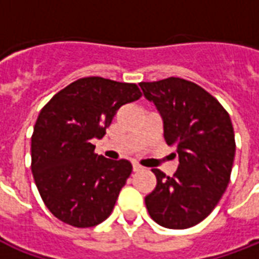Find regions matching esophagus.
I'll use <instances>...</instances> for the list:
<instances>
[{"instance_id":"obj_1","label":"esophagus","mask_w":259,"mask_h":259,"mask_svg":"<svg viewBox=\"0 0 259 259\" xmlns=\"http://www.w3.org/2000/svg\"><path fill=\"white\" fill-rule=\"evenodd\" d=\"M141 169H143V166H140V165H137V163L133 165V170H135V172H139V170H141Z\"/></svg>"}]
</instances>
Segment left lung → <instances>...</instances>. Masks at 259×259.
I'll list each match as a JSON object with an SVG mask.
<instances>
[{
  "label": "left lung",
  "mask_w": 259,
  "mask_h": 259,
  "mask_svg": "<svg viewBox=\"0 0 259 259\" xmlns=\"http://www.w3.org/2000/svg\"><path fill=\"white\" fill-rule=\"evenodd\" d=\"M140 87L157 107L165 141L179 158L172 178L152 169L157 186L146 197L147 209L163 228H191L213 211L228 187L236 152L233 124L217 98L193 81L168 77Z\"/></svg>",
  "instance_id": "1"
}]
</instances>
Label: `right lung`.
Returning <instances> with one entry per match:
<instances>
[{
	"label": "right lung",
	"instance_id": "right-lung-1",
	"mask_svg": "<svg viewBox=\"0 0 259 259\" xmlns=\"http://www.w3.org/2000/svg\"><path fill=\"white\" fill-rule=\"evenodd\" d=\"M133 83L83 77L57 93L40 111L31 136V172L54 217L74 228H91L112 212L132 174L126 159L94 152L118 109L137 101Z\"/></svg>",
	"mask_w": 259,
	"mask_h": 259
}]
</instances>
